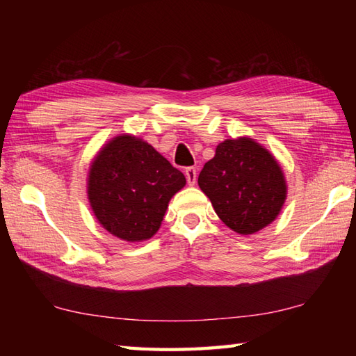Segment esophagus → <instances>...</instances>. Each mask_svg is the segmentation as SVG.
Listing matches in <instances>:
<instances>
[{"instance_id": "34e87169", "label": "esophagus", "mask_w": 356, "mask_h": 356, "mask_svg": "<svg viewBox=\"0 0 356 356\" xmlns=\"http://www.w3.org/2000/svg\"><path fill=\"white\" fill-rule=\"evenodd\" d=\"M185 176H186V182L188 185H195V182H197V171H195L194 166H188V168H185Z\"/></svg>"}]
</instances>
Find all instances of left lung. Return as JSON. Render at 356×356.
I'll list each match as a JSON object with an SVG mask.
<instances>
[{"mask_svg":"<svg viewBox=\"0 0 356 356\" xmlns=\"http://www.w3.org/2000/svg\"><path fill=\"white\" fill-rule=\"evenodd\" d=\"M199 186L220 220L243 236L274 222L286 200L282 168L249 138L222 142L200 171Z\"/></svg>","mask_w":356,"mask_h":356,"instance_id":"8db88e82","label":"left lung"}]
</instances>
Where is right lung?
<instances>
[{
  "instance_id": "right-lung-1",
  "label": "right lung",
  "mask_w": 356,
  "mask_h": 356,
  "mask_svg": "<svg viewBox=\"0 0 356 356\" xmlns=\"http://www.w3.org/2000/svg\"><path fill=\"white\" fill-rule=\"evenodd\" d=\"M186 179L142 139L118 136L92 163L88 200L97 220L113 236L142 241L161 228L168 202Z\"/></svg>"
}]
</instances>
